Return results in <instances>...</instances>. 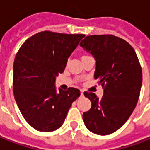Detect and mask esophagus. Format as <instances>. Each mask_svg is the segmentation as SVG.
Returning a JSON list of instances; mask_svg holds the SVG:
<instances>
[{
  "instance_id": "esophagus-1",
  "label": "esophagus",
  "mask_w": 150,
  "mask_h": 150,
  "mask_svg": "<svg viewBox=\"0 0 150 150\" xmlns=\"http://www.w3.org/2000/svg\"><path fill=\"white\" fill-rule=\"evenodd\" d=\"M80 94H81V96H83V91H80Z\"/></svg>"
}]
</instances>
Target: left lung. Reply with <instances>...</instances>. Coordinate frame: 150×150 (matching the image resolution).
<instances>
[{
	"label": "left lung",
	"mask_w": 150,
	"mask_h": 150,
	"mask_svg": "<svg viewBox=\"0 0 150 150\" xmlns=\"http://www.w3.org/2000/svg\"><path fill=\"white\" fill-rule=\"evenodd\" d=\"M80 46L96 60L95 79L102 84V98L85 92L91 108L83 120L91 132L109 135L127 121L138 101L143 74L134 48L122 38L112 35L88 36Z\"/></svg>",
	"instance_id": "8db88e82"
}]
</instances>
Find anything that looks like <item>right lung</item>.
<instances>
[{
  "label": "right lung",
  "mask_w": 150,
  "mask_h": 150,
  "mask_svg": "<svg viewBox=\"0 0 150 150\" xmlns=\"http://www.w3.org/2000/svg\"><path fill=\"white\" fill-rule=\"evenodd\" d=\"M84 37L42 31L28 38L13 63V95L28 124L49 132L64 123L72 102L79 96L76 88L56 90L55 79Z\"/></svg>",
  "instance_id": "1"
}]
</instances>
